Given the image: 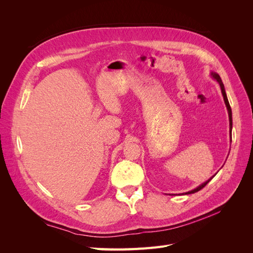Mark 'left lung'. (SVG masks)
Wrapping results in <instances>:
<instances>
[{
	"label": "left lung",
	"mask_w": 253,
	"mask_h": 253,
	"mask_svg": "<svg viewBox=\"0 0 253 253\" xmlns=\"http://www.w3.org/2000/svg\"><path fill=\"white\" fill-rule=\"evenodd\" d=\"M211 77L214 79V80H216L217 81V83L219 84V86H220V90H221V94H223V97H224V101H225V104H226V108H227V111H228V115H229V126H230V139H231V131H232V112H231V108H230V104H229V101H228V98H227V95H226V91H225V86H224V83H223V81H221V79H220V77H219V75L218 74H216V73H213V72H211ZM214 177V175L212 176L211 178H209L208 180L207 181H205L204 183H202V185H200L198 187H196L195 189H193V190H191V191H188V192H186L185 194H192V193H195V192H197V191H200V190H202L207 183H208L212 178Z\"/></svg>",
	"instance_id": "obj_1"
}]
</instances>
